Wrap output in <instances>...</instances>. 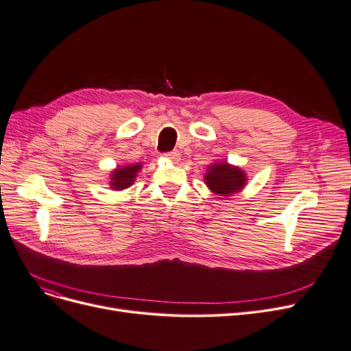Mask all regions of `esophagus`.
I'll list each match as a JSON object with an SVG mask.
<instances>
[{"label":"esophagus","mask_w":351,"mask_h":351,"mask_svg":"<svg viewBox=\"0 0 351 351\" xmlns=\"http://www.w3.org/2000/svg\"><path fill=\"white\" fill-rule=\"evenodd\" d=\"M165 156H166V159H167V160H171V162H178V160H179V158H180V154H179L178 150H172V152H169V154H166Z\"/></svg>","instance_id":"esophagus-1"}]
</instances>
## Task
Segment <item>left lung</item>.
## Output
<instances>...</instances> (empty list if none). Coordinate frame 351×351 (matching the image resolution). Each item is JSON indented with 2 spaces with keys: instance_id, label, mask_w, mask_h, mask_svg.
I'll use <instances>...</instances> for the list:
<instances>
[{
  "instance_id": "1",
  "label": "left lung",
  "mask_w": 351,
  "mask_h": 351,
  "mask_svg": "<svg viewBox=\"0 0 351 351\" xmlns=\"http://www.w3.org/2000/svg\"><path fill=\"white\" fill-rule=\"evenodd\" d=\"M204 179L205 185L212 193L218 196H231L243 189L248 176L241 167L219 160L208 166Z\"/></svg>"
}]
</instances>
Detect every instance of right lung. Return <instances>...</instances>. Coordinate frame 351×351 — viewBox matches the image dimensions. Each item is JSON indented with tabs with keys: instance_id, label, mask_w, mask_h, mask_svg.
I'll return each instance as SVG.
<instances>
[{
	"instance_id": "add662e5",
	"label": "right lung",
	"mask_w": 351,
	"mask_h": 351,
	"mask_svg": "<svg viewBox=\"0 0 351 351\" xmlns=\"http://www.w3.org/2000/svg\"><path fill=\"white\" fill-rule=\"evenodd\" d=\"M142 171V163L117 165L109 175V185L113 191H123L133 185L136 176Z\"/></svg>"
}]
</instances>
